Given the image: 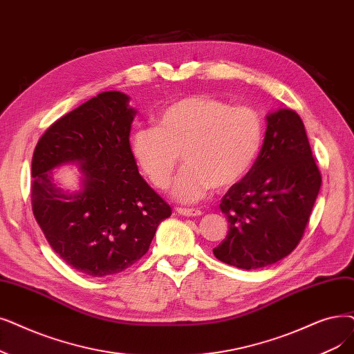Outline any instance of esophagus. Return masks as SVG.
<instances>
[{
    "mask_svg": "<svg viewBox=\"0 0 354 354\" xmlns=\"http://www.w3.org/2000/svg\"><path fill=\"white\" fill-rule=\"evenodd\" d=\"M175 211L180 215H185V217H199V215L203 214V211L198 209V208H180V207H178Z\"/></svg>",
    "mask_w": 354,
    "mask_h": 354,
    "instance_id": "34e87169",
    "label": "esophagus"
}]
</instances>
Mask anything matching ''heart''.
<instances>
[{
  "mask_svg": "<svg viewBox=\"0 0 354 354\" xmlns=\"http://www.w3.org/2000/svg\"><path fill=\"white\" fill-rule=\"evenodd\" d=\"M263 124L250 106H232L209 95H189L162 110L156 127L137 129L133 155L147 179L165 189L182 162L171 194L180 203L203 199L211 188L224 191L253 166Z\"/></svg>",
  "mask_w": 354,
  "mask_h": 354,
  "instance_id": "heart-1",
  "label": "heart"
}]
</instances>
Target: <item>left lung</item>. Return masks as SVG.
Here are the masks:
<instances>
[{"instance_id": "8db88e82", "label": "left lung", "mask_w": 354, "mask_h": 354, "mask_svg": "<svg viewBox=\"0 0 354 354\" xmlns=\"http://www.w3.org/2000/svg\"><path fill=\"white\" fill-rule=\"evenodd\" d=\"M259 156L220 208L228 233L214 256L240 269H259L288 256L301 241L321 188L301 117L281 109L268 114Z\"/></svg>"}]
</instances>
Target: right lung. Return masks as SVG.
Listing matches in <instances>:
<instances>
[{"instance_id":"right-lung-1","label":"right lung","mask_w":354,"mask_h":354,"mask_svg":"<svg viewBox=\"0 0 354 354\" xmlns=\"http://www.w3.org/2000/svg\"><path fill=\"white\" fill-rule=\"evenodd\" d=\"M118 91L101 92L55 121L32 160V207L50 248L78 272L102 278L143 257L172 209L142 178L130 147L136 110ZM80 165L83 189H59L50 171Z\"/></svg>"}]
</instances>
